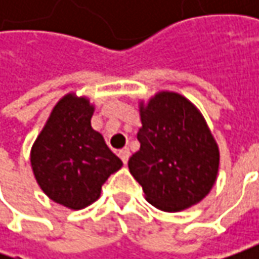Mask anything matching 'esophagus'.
I'll list each match as a JSON object with an SVG mask.
<instances>
[{"label":"esophagus","instance_id":"1","mask_svg":"<svg viewBox=\"0 0 259 259\" xmlns=\"http://www.w3.org/2000/svg\"><path fill=\"white\" fill-rule=\"evenodd\" d=\"M118 155H119V158L122 160V163H124V164H126V163H128V158H130V155H131V153H130V150H128V148H122V150H119V151H118Z\"/></svg>","mask_w":259,"mask_h":259}]
</instances>
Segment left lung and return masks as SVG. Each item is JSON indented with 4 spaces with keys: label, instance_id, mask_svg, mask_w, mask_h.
Here are the masks:
<instances>
[{
    "label": "left lung",
    "instance_id": "1",
    "mask_svg": "<svg viewBox=\"0 0 259 259\" xmlns=\"http://www.w3.org/2000/svg\"><path fill=\"white\" fill-rule=\"evenodd\" d=\"M140 150L128 161L145 199L164 212L197 204L219 171V147L203 115L183 95L161 91L140 102Z\"/></svg>",
    "mask_w": 259,
    "mask_h": 259
}]
</instances>
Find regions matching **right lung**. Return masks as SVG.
<instances>
[{
  "label": "right lung",
  "mask_w": 259,
  "mask_h": 259,
  "mask_svg": "<svg viewBox=\"0 0 259 259\" xmlns=\"http://www.w3.org/2000/svg\"><path fill=\"white\" fill-rule=\"evenodd\" d=\"M95 106L86 96L65 95L31 147L35 182L53 202L80 210L96 202L102 184L122 161L91 125Z\"/></svg>",
  "instance_id": "1"
}]
</instances>
